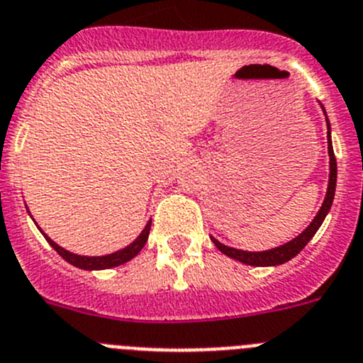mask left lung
I'll return each instance as SVG.
<instances>
[{
    "mask_svg": "<svg viewBox=\"0 0 363 363\" xmlns=\"http://www.w3.org/2000/svg\"><path fill=\"white\" fill-rule=\"evenodd\" d=\"M323 108V106H321ZM325 111V108H323ZM326 115V111H325ZM326 128H328V156H330V177H328V188H326V196L321 203V209L318 211V214L314 216V220L311 221L307 228L301 232L300 235H296L294 239H291L289 242L286 245H280L275 246V248L271 250H264V252H246V250H238V248H232V246L223 245L220 242L218 239H213V242L216 245V248L220 250L221 253H225L227 257L230 259L239 260L242 264H248V266H279V264L287 262L291 260L293 257H296L301 250L307 246V242L314 238L315 232L319 230V227L323 225L325 221L326 214L330 213V207L333 203V196H335V186H337V161H335V154H333V145H332V128H330V121L326 117Z\"/></svg>",
    "mask_w": 363,
    "mask_h": 363,
    "instance_id": "left-lung-1",
    "label": "left lung"
}]
</instances>
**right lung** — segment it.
I'll return each mask as SVG.
<instances>
[{
    "label": "right lung",
    "mask_w": 363,
    "mask_h": 363,
    "mask_svg": "<svg viewBox=\"0 0 363 363\" xmlns=\"http://www.w3.org/2000/svg\"><path fill=\"white\" fill-rule=\"evenodd\" d=\"M26 209H28V207H26ZM28 213H30V211H28ZM30 216H31V214H30ZM31 220H33V218H31ZM150 223H152V220L147 221L145 228H143V230L140 232L138 238H136L135 241L131 242V245L125 246V248L117 250V252H113V253H108V255H96V257H92V255H77V253H72V252H69V250L62 248V246L56 245V242L52 241V239L49 238V235L45 234V232L42 230V228L38 227L37 223H35V225H37L38 230L42 232V235H44V238L48 239L49 245H51L52 248H55L56 252H58V255L62 257V259H65L67 262L72 264V266H76V267H79V269L94 271V269H110V267L122 266V264H125V262H129V260H131V259H135V257L138 255L140 252H142L143 246H145L147 239H149Z\"/></svg>",
    "instance_id": "right-lung-1"
}]
</instances>
